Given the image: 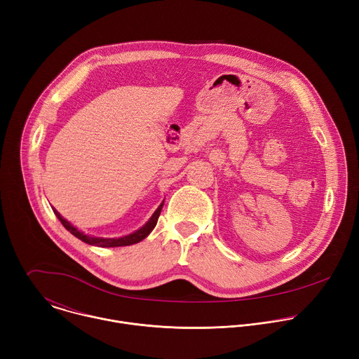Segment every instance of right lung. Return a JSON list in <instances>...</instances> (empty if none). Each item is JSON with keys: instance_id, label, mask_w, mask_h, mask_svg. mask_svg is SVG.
Listing matches in <instances>:
<instances>
[{"instance_id": "obj_1", "label": "right lung", "mask_w": 359, "mask_h": 359, "mask_svg": "<svg viewBox=\"0 0 359 359\" xmlns=\"http://www.w3.org/2000/svg\"><path fill=\"white\" fill-rule=\"evenodd\" d=\"M162 208H163V203L158 208V210H156L155 213H153V216L150 217V220H149L142 229H139L137 231H135V233H132V234H129V236L121 237V238H100V237H90V236H86V234H83L82 231H79L78 229H75L69 222H67L55 209H53V210H54L55 216L60 219V222L62 223V226H64L69 233H72L76 238L82 240L83 243L90 244V245H99V247H121V245L136 244V243L142 241L143 238H146V237L150 234V231H151L153 229H155V226H156V223H158V219H159V216H161Z\"/></svg>"}]
</instances>
